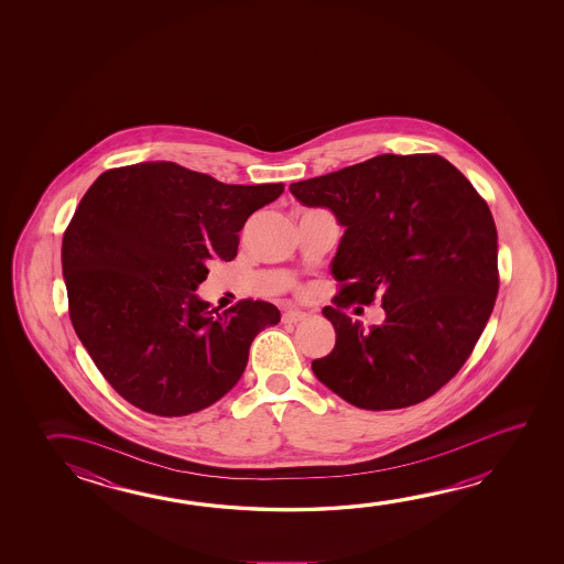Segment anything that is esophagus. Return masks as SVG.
Instances as JSON below:
<instances>
[{"label": "esophagus", "instance_id": "1", "mask_svg": "<svg viewBox=\"0 0 564 564\" xmlns=\"http://www.w3.org/2000/svg\"><path fill=\"white\" fill-rule=\"evenodd\" d=\"M306 313H303V311H286L285 314H283V323L285 324H296L301 323V321H305Z\"/></svg>", "mask_w": 564, "mask_h": 564}]
</instances>
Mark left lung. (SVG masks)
I'll return each instance as SVG.
<instances>
[{
	"label": "left lung",
	"mask_w": 564,
	"mask_h": 564,
	"mask_svg": "<svg viewBox=\"0 0 564 564\" xmlns=\"http://www.w3.org/2000/svg\"><path fill=\"white\" fill-rule=\"evenodd\" d=\"M344 226L330 273L341 283L323 314L334 350L314 376L368 411L416 405L458 373L498 296V231L488 204L441 155H378L289 186ZM379 295L381 327L340 311Z\"/></svg>",
	"instance_id": "left-lung-1"
}]
</instances>
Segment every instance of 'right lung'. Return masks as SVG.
Instances as JSON below:
<instances>
[{"label":"right lung","mask_w":564,"mask_h":564,"mask_svg":"<svg viewBox=\"0 0 564 564\" xmlns=\"http://www.w3.org/2000/svg\"><path fill=\"white\" fill-rule=\"evenodd\" d=\"M285 186L224 185L169 161L110 169L84 194L63 238L70 321L121 398L159 416L213 405L246 370L281 313L196 295L214 259L230 261L251 214Z\"/></svg>","instance_id":"obj_1"}]
</instances>
